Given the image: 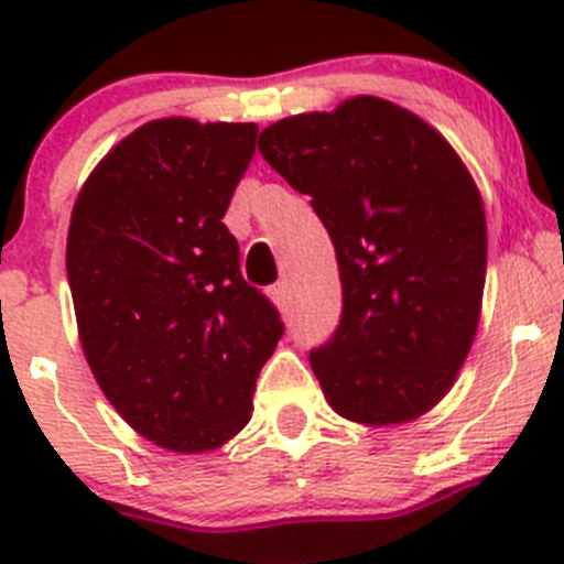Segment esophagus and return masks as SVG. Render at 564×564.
I'll return each instance as SVG.
<instances>
[{"label":"esophagus","instance_id":"34e87169","mask_svg":"<svg viewBox=\"0 0 564 564\" xmlns=\"http://www.w3.org/2000/svg\"><path fill=\"white\" fill-rule=\"evenodd\" d=\"M271 299H273V305H276L279 311H285V307H288V285H285V282H279V285L271 288Z\"/></svg>","mask_w":564,"mask_h":564}]
</instances>
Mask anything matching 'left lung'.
Returning a JSON list of instances; mask_svg holds the SVG:
<instances>
[{"label": "left lung", "mask_w": 564, "mask_h": 564, "mask_svg": "<svg viewBox=\"0 0 564 564\" xmlns=\"http://www.w3.org/2000/svg\"><path fill=\"white\" fill-rule=\"evenodd\" d=\"M259 152L336 248L341 322L311 352L327 403L367 426L426 415L471 350L486 285V212L460 154L376 96L282 118Z\"/></svg>", "instance_id": "8db88e82"}]
</instances>
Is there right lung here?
I'll return each instance as SVG.
<instances>
[{
  "label": "right lung",
  "mask_w": 564,
  "mask_h": 564,
  "mask_svg": "<svg viewBox=\"0 0 564 564\" xmlns=\"http://www.w3.org/2000/svg\"><path fill=\"white\" fill-rule=\"evenodd\" d=\"M257 123L158 118L115 143L78 192L67 279L89 370L161 449H220L253 412L285 327L239 273L226 217Z\"/></svg>",
  "instance_id": "obj_1"
}]
</instances>
